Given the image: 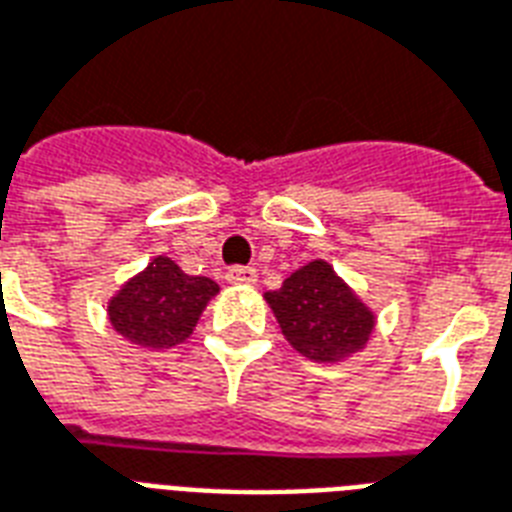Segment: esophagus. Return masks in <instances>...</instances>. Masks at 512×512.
<instances>
[{"label":"esophagus","instance_id":"obj_1","mask_svg":"<svg viewBox=\"0 0 512 512\" xmlns=\"http://www.w3.org/2000/svg\"><path fill=\"white\" fill-rule=\"evenodd\" d=\"M256 269L253 267H243V264H237V267H232L227 272V280L232 285H253L256 283Z\"/></svg>","mask_w":512,"mask_h":512}]
</instances>
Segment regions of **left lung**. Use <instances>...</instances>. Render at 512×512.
Masks as SVG:
<instances>
[{
  "label": "left lung",
  "mask_w": 512,
  "mask_h": 512,
  "mask_svg": "<svg viewBox=\"0 0 512 512\" xmlns=\"http://www.w3.org/2000/svg\"><path fill=\"white\" fill-rule=\"evenodd\" d=\"M288 342L310 360H339L366 344L374 315L336 277L326 261L293 272L283 288L267 293Z\"/></svg>",
  "instance_id": "1"
}]
</instances>
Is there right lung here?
<instances>
[{"mask_svg": "<svg viewBox=\"0 0 512 512\" xmlns=\"http://www.w3.org/2000/svg\"><path fill=\"white\" fill-rule=\"evenodd\" d=\"M219 285L192 277L168 256H157L109 304L112 326L141 347H173L192 334L194 323Z\"/></svg>", "mask_w": 512, "mask_h": 512, "instance_id": "right-lung-1", "label": "right lung"}]
</instances>
